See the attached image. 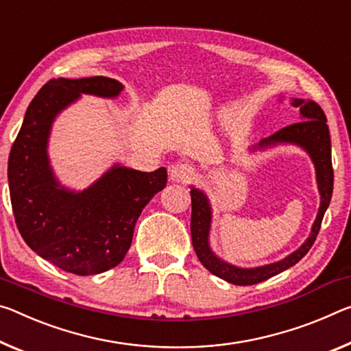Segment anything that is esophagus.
I'll return each instance as SVG.
<instances>
[{
	"label": "esophagus",
	"mask_w": 351,
	"mask_h": 351,
	"mask_svg": "<svg viewBox=\"0 0 351 351\" xmlns=\"http://www.w3.org/2000/svg\"><path fill=\"white\" fill-rule=\"evenodd\" d=\"M193 175V169L189 164L176 162L169 169V176L173 182H187Z\"/></svg>",
	"instance_id": "1"
}]
</instances>
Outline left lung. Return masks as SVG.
Segmentation results:
<instances>
[{
  "mask_svg": "<svg viewBox=\"0 0 351 351\" xmlns=\"http://www.w3.org/2000/svg\"><path fill=\"white\" fill-rule=\"evenodd\" d=\"M291 104L293 108L300 109V121L291 126L282 128L276 131L270 137H265L256 145L250 147L248 152H265V149L274 148L278 145H295L304 149L309 154L315 169V180L317 189L320 195L319 213L311 228L309 237L300 245L295 252L287 254L276 263L259 265V267H237L226 263L219 258L210 248L209 234H210V223H213V206L206 193L195 186H191V197H192V219H191V232H192V243L193 250L202 263L210 274L221 278L231 285L236 286H252L258 285L261 281L269 280L281 271L291 269L295 265L303 256L309 252L311 247L319 234L322 220L326 213L328 206L331 202L332 195V181H335V173H332L331 164V138L330 130L326 125V117L324 110L317 103L311 99L292 98Z\"/></svg>",
  "mask_w": 351,
  "mask_h": 351,
  "instance_id": "obj_1",
  "label": "left lung"
}]
</instances>
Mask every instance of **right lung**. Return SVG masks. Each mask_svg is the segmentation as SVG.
<instances>
[{
	"mask_svg": "<svg viewBox=\"0 0 351 351\" xmlns=\"http://www.w3.org/2000/svg\"><path fill=\"white\" fill-rule=\"evenodd\" d=\"M112 77H58L27 106L9 154L8 180L14 217L32 252L70 274L87 276L112 269L131 247L142 209L167 184L165 167L138 171L114 164L84 191L60 184L48 156L53 123L82 95L117 98Z\"/></svg>",
	"mask_w": 351,
	"mask_h": 351,
	"instance_id": "add662e5",
	"label": "right lung"
}]
</instances>
